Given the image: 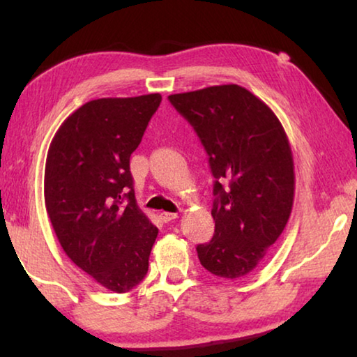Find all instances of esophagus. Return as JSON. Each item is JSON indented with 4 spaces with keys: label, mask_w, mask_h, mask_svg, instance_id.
Wrapping results in <instances>:
<instances>
[{
    "label": "esophagus",
    "mask_w": 357,
    "mask_h": 357,
    "mask_svg": "<svg viewBox=\"0 0 357 357\" xmlns=\"http://www.w3.org/2000/svg\"><path fill=\"white\" fill-rule=\"evenodd\" d=\"M160 219L164 222H172L174 219H178V214L174 213H160Z\"/></svg>",
    "instance_id": "34e87169"
}]
</instances>
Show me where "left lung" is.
Returning a JSON list of instances; mask_svg holds the SVG:
<instances>
[{
	"instance_id": "obj_1",
	"label": "left lung",
	"mask_w": 357,
	"mask_h": 357,
	"mask_svg": "<svg viewBox=\"0 0 357 357\" xmlns=\"http://www.w3.org/2000/svg\"><path fill=\"white\" fill-rule=\"evenodd\" d=\"M168 100L200 137L215 178L214 236L197 245L198 258L211 274L239 279L257 268L291 214L288 137L274 112L239 84L172 94Z\"/></svg>"
}]
</instances>
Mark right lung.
<instances>
[{
	"label": "right lung",
	"instance_id": "right-lung-1",
	"mask_svg": "<svg viewBox=\"0 0 357 357\" xmlns=\"http://www.w3.org/2000/svg\"><path fill=\"white\" fill-rule=\"evenodd\" d=\"M160 100L157 93L86 102L59 126L48 148L44 197L59 244L114 293L144 279L159 233L137 206L130 154Z\"/></svg>",
	"mask_w": 357,
	"mask_h": 357
}]
</instances>
